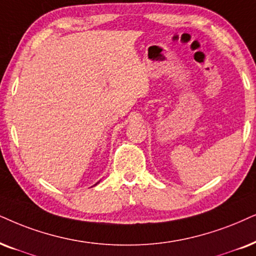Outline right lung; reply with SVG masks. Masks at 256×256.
<instances>
[{"instance_id":"add662e5","label":"right lung","mask_w":256,"mask_h":256,"mask_svg":"<svg viewBox=\"0 0 256 256\" xmlns=\"http://www.w3.org/2000/svg\"><path fill=\"white\" fill-rule=\"evenodd\" d=\"M99 183V182H98ZM98 183H96V184H98ZM96 184H94V186H96Z\"/></svg>"}]
</instances>
